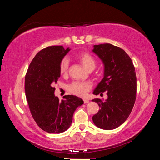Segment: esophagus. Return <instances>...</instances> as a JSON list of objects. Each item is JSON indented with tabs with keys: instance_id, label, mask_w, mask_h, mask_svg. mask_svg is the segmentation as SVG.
<instances>
[{
	"instance_id": "obj_1",
	"label": "esophagus",
	"mask_w": 160,
	"mask_h": 160,
	"mask_svg": "<svg viewBox=\"0 0 160 160\" xmlns=\"http://www.w3.org/2000/svg\"><path fill=\"white\" fill-rule=\"evenodd\" d=\"M83 102H84V103H85V104H87V103L89 102V100L87 99H83Z\"/></svg>"
}]
</instances>
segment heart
I'll use <instances>...</instances> for the list:
<instances>
[{"label":"heart","mask_w":160,"mask_h":160,"mask_svg":"<svg viewBox=\"0 0 160 160\" xmlns=\"http://www.w3.org/2000/svg\"><path fill=\"white\" fill-rule=\"evenodd\" d=\"M77 58L79 60L82 66L88 70H94L95 68L97 62L91 54L88 53H81L77 56ZM70 61L69 59L65 57L62 59L59 65V71L61 75H66L69 68ZM92 85L88 82H82V81H74L69 85L68 90L70 93L78 97H85L90 92Z\"/></svg>","instance_id":"heart-1"}]
</instances>
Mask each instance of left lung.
I'll return each mask as SVG.
<instances>
[{"label":"left lung","instance_id":"obj_1","mask_svg":"<svg viewBox=\"0 0 160 160\" xmlns=\"http://www.w3.org/2000/svg\"><path fill=\"white\" fill-rule=\"evenodd\" d=\"M93 52L104 65V75L94 94L107 91V99H94L100 109L92 116L99 128L112 130L125 122L136 99L137 79L131 58L122 48L111 44L94 45Z\"/></svg>","mask_w":160,"mask_h":160}]
</instances>
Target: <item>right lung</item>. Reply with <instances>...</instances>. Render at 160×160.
Returning <instances> with one entry per match:
<instances>
[{
  "label": "right lung",
  "instance_id": "1",
  "mask_svg": "<svg viewBox=\"0 0 160 160\" xmlns=\"http://www.w3.org/2000/svg\"><path fill=\"white\" fill-rule=\"evenodd\" d=\"M69 51L62 46L43 48L32 61L25 75V94L31 114L38 126L50 133L66 131L75 109L83 104L76 96L66 95L61 102L54 95L53 86L61 74L59 65Z\"/></svg>",
  "mask_w": 160,
  "mask_h": 160
}]
</instances>
